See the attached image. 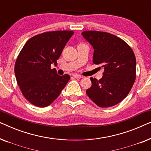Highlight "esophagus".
<instances>
[{
	"label": "esophagus",
	"mask_w": 151,
	"mask_h": 151,
	"mask_svg": "<svg viewBox=\"0 0 151 151\" xmlns=\"http://www.w3.org/2000/svg\"><path fill=\"white\" fill-rule=\"evenodd\" d=\"M73 78H77V79H80V78H82V76L78 75V74H74V75H73Z\"/></svg>",
	"instance_id": "34e87169"
}]
</instances>
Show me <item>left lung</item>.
Listing matches in <instances>:
<instances>
[{"label":"left lung","instance_id":"left-lung-1","mask_svg":"<svg viewBox=\"0 0 151 151\" xmlns=\"http://www.w3.org/2000/svg\"><path fill=\"white\" fill-rule=\"evenodd\" d=\"M82 35L94 49L93 63L104 69L102 79L91 78L92 86L86 91L98 106H115L129 93L136 78V58L131 47L115 35L85 31Z\"/></svg>","mask_w":151,"mask_h":151}]
</instances>
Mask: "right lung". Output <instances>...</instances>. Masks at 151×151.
Instances as JSON below:
<instances>
[{
	"label": "right lung",
	"instance_id": "right-lung-1",
	"mask_svg": "<svg viewBox=\"0 0 151 151\" xmlns=\"http://www.w3.org/2000/svg\"><path fill=\"white\" fill-rule=\"evenodd\" d=\"M73 31H53L38 34L22 47L16 58L14 72L24 98L34 106L45 107L60 94L70 76L58 75L51 69L57 64Z\"/></svg>",
	"mask_w": 151,
	"mask_h": 151
}]
</instances>
